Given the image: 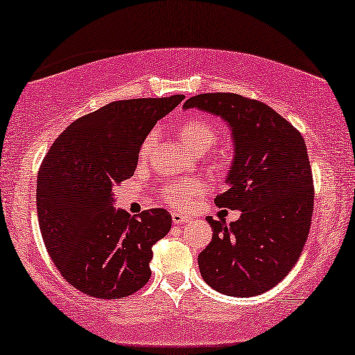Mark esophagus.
I'll list each match as a JSON object with an SVG mask.
<instances>
[{
  "label": "esophagus",
  "mask_w": 355,
  "mask_h": 355,
  "mask_svg": "<svg viewBox=\"0 0 355 355\" xmlns=\"http://www.w3.org/2000/svg\"><path fill=\"white\" fill-rule=\"evenodd\" d=\"M171 219H173L174 225H182V223H187V222L192 220V219H190V216L181 214V212H173Z\"/></svg>",
  "instance_id": "1"
}]
</instances>
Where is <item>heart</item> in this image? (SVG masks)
Returning <instances> with one entry per match:
<instances>
[{
	"label": "heart",
	"instance_id": "1",
	"mask_svg": "<svg viewBox=\"0 0 355 355\" xmlns=\"http://www.w3.org/2000/svg\"><path fill=\"white\" fill-rule=\"evenodd\" d=\"M178 138L193 152H206L214 146L217 139V132L209 121L201 117H189L178 123L176 127ZM155 143V132L146 136L141 146V157H146L150 152V147ZM205 193V184L189 179V181H173L162 185L160 198L166 205L178 209H187L192 206L196 198Z\"/></svg>",
	"mask_w": 355,
	"mask_h": 355
}]
</instances>
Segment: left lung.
Instances as JSON below:
<instances>
[{"instance_id":"obj_1","label":"left lung","mask_w":355,"mask_h":355,"mask_svg":"<svg viewBox=\"0 0 355 355\" xmlns=\"http://www.w3.org/2000/svg\"><path fill=\"white\" fill-rule=\"evenodd\" d=\"M184 107L220 116L234 157L219 208L241 216L206 217L212 241L198 255L206 284L230 297L260 295L284 279L306 244L314 208L313 173L298 130L265 103L236 94H201Z\"/></svg>"}]
</instances>
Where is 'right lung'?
<instances>
[{
  "instance_id": "add662e5",
  "label": "right lung",
  "mask_w": 355,
  "mask_h": 355,
  "mask_svg": "<svg viewBox=\"0 0 355 355\" xmlns=\"http://www.w3.org/2000/svg\"><path fill=\"white\" fill-rule=\"evenodd\" d=\"M184 95L112 101L53 141L37 173V220L64 279L87 295L123 298L150 277L152 246L171 230L166 209L132 217L114 208V187L132 178L139 147Z\"/></svg>"
}]
</instances>
